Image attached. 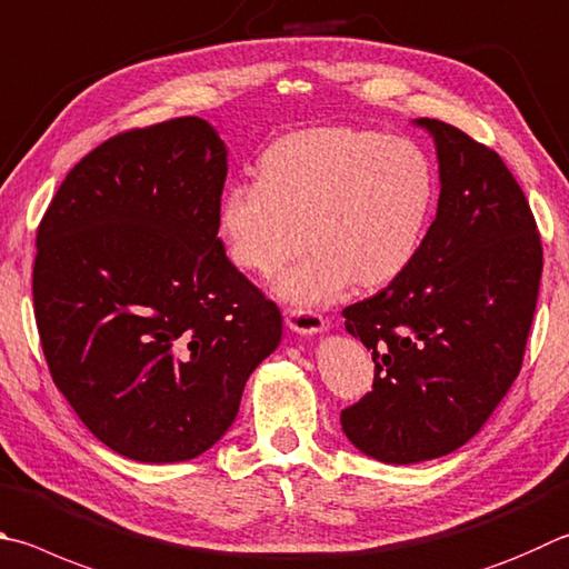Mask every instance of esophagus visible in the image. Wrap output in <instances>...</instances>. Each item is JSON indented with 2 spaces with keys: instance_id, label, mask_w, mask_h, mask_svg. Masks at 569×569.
<instances>
[{
  "instance_id": "1",
  "label": "esophagus",
  "mask_w": 569,
  "mask_h": 569,
  "mask_svg": "<svg viewBox=\"0 0 569 569\" xmlns=\"http://www.w3.org/2000/svg\"><path fill=\"white\" fill-rule=\"evenodd\" d=\"M286 323H288V328L296 330V333L313 336V333H320V330H326L328 320L316 311H303V308H288Z\"/></svg>"
}]
</instances>
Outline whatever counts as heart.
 <instances>
[{"label": "heart", "instance_id": "heart-1", "mask_svg": "<svg viewBox=\"0 0 569 569\" xmlns=\"http://www.w3.org/2000/svg\"><path fill=\"white\" fill-rule=\"evenodd\" d=\"M438 203L432 161L416 141L363 129H311L273 141L256 181L231 183L219 201L229 261L273 276L306 241L301 261L278 278L288 303L333 301L350 283L383 288L416 261Z\"/></svg>", "mask_w": 569, "mask_h": 569}]
</instances>
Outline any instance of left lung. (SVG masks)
<instances>
[{
    "label": "left lung",
    "instance_id": "left-lung-1",
    "mask_svg": "<svg viewBox=\"0 0 569 569\" xmlns=\"http://www.w3.org/2000/svg\"><path fill=\"white\" fill-rule=\"evenodd\" d=\"M416 123L438 149L436 221L406 273L343 311L376 376L340 426L396 465L448 456L492 416L522 368L542 276L535 216L505 161L446 121Z\"/></svg>",
    "mask_w": 569,
    "mask_h": 569
}]
</instances>
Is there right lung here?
I'll return each mask as SVG.
<instances>
[{"label":"right lung","mask_w":569,"mask_h":569,"mask_svg":"<svg viewBox=\"0 0 569 569\" xmlns=\"http://www.w3.org/2000/svg\"><path fill=\"white\" fill-rule=\"evenodd\" d=\"M226 171L199 117L121 131L67 173L39 223L32 293L49 373L123 458L209 450L281 343V311L219 239Z\"/></svg>","instance_id":"obj_1"}]
</instances>
